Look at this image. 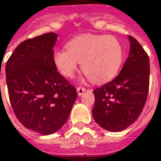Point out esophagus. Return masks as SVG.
Segmentation results:
<instances>
[{
    "label": "esophagus",
    "mask_w": 161,
    "mask_h": 161,
    "mask_svg": "<svg viewBox=\"0 0 161 161\" xmlns=\"http://www.w3.org/2000/svg\"><path fill=\"white\" fill-rule=\"evenodd\" d=\"M85 91H86V90H85V88H84V87H77V94H78V96L83 95Z\"/></svg>",
    "instance_id": "esophagus-1"
}]
</instances>
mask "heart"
<instances>
[{"label":"heart","mask_w":161,"mask_h":161,"mask_svg":"<svg viewBox=\"0 0 161 161\" xmlns=\"http://www.w3.org/2000/svg\"><path fill=\"white\" fill-rule=\"evenodd\" d=\"M124 59L120 42L112 36L86 34L73 38L67 49L53 54L54 64L64 77H72L78 63L81 69L96 84L111 80L119 72Z\"/></svg>","instance_id":"obj_1"}]
</instances>
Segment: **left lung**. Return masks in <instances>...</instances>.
I'll list each match as a JSON object with an SVG mask.
<instances>
[{
	"instance_id": "obj_1",
	"label": "left lung",
	"mask_w": 161,
	"mask_h": 161,
	"mask_svg": "<svg viewBox=\"0 0 161 161\" xmlns=\"http://www.w3.org/2000/svg\"><path fill=\"white\" fill-rule=\"evenodd\" d=\"M128 39L129 56L119 74L93 91V119L110 131H123L134 123L143 110L148 94L149 57L135 38L129 36Z\"/></svg>"
}]
</instances>
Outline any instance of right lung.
<instances>
[{
	"label": "right lung",
	"mask_w": 161,
	"mask_h": 161,
	"mask_svg": "<svg viewBox=\"0 0 161 161\" xmlns=\"http://www.w3.org/2000/svg\"><path fill=\"white\" fill-rule=\"evenodd\" d=\"M57 36L50 32L23 41L6 64L14 114L27 129L42 135L52 134L66 123L77 97L76 88L54 64Z\"/></svg>",
	"instance_id": "1"
}]
</instances>
